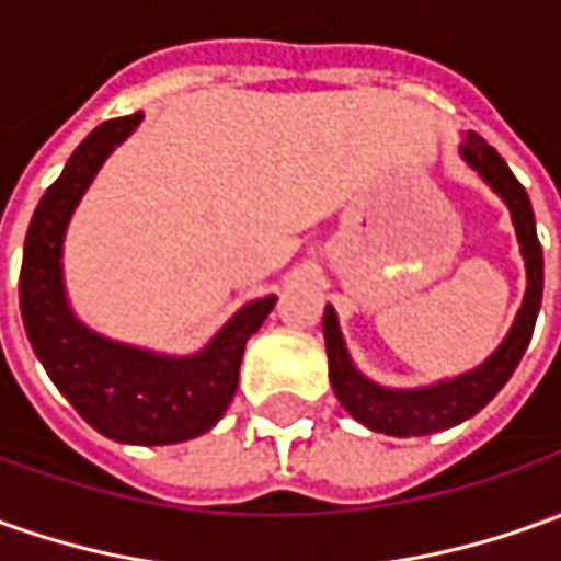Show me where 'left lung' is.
<instances>
[{
  "label": "left lung",
  "instance_id": "1",
  "mask_svg": "<svg viewBox=\"0 0 561 561\" xmlns=\"http://www.w3.org/2000/svg\"><path fill=\"white\" fill-rule=\"evenodd\" d=\"M460 159L510 208V220L516 227L522 261H525V297H522V307L506 331V337L482 365H476L463 375L445 377V380L426 383V387H409V390L383 387L368 375H362L346 350L337 312L329 304L325 316H322V334H325V350H329V377L334 396L350 411V417H356L362 426L383 433V436H399V439L430 436V433L451 430V426L470 421L472 414H479L513 377L522 353L528 350L537 312H540L543 251L537 242L535 208H531L525 186L516 181V174L497 156V150L489 147L476 131H467L460 140Z\"/></svg>",
  "mask_w": 561,
  "mask_h": 561
}]
</instances>
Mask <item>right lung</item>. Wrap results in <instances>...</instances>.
Returning a JSON list of instances; mask_svg holds the SVG:
<instances>
[{"label": "right lung", "instance_id": "right-lung-1", "mask_svg": "<svg viewBox=\"0 0 561 561\" xmlns=\"http://www.w3.org/2000/svg\"><path fill=\"white\" fill-rule=\"evenodd\" d=\"M140 119L144 113L98 125L45 190L26 230L21 316L42 368L98 433L125 445H174L224 417L245 344L276 307V295L242 304L208 344L186 356L122 344L76 316L64 282L67 227L98 171Z\"/></svg>", "mask_w": 561, "mask_h": 561}]
</instances>
